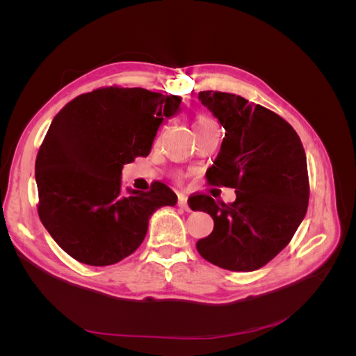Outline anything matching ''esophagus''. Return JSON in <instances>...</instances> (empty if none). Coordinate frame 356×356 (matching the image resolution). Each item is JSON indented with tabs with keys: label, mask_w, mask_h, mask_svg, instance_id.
I'll use <instances>...</instances> for the list:
<instances>
[{
	"label": "esophagus",
	"mask_w": 356,
	"mask_h": 356,
	"mask_svg": "<svg viewBox=\"0 0 356 356\" xmlns=\"http://www.w3.org/2000/svg\"><path fill=\"white\" fill-rule=\"evenodd\" d=\"M178 207L179 208H182V209H186V211H190V207H188V203H187V197L186 196H179V199H178Z\"/></svg>",
	"instance_id": "1"
}]
</instances>
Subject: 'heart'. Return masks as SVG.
I'll list each match as a JSON object with an SVG mask.
<instances>
[{
    "label": "heart",
    "instance_id": "heart-1",
    "mask_svg": "<svg viewBox=\"0 0 356 356\" xmlns=\"http://www.w3.org/2000/svg\"><path fill=\"white\" fill-rule=\"evenodd\" d=\"M212 126H215V123L211 120V118L207 114L196 113L195 117H193V127H195L196 134L202 132V131H207V129H209ZM160 135H161V131L159 132L157 138H160Z\"/></svg>",
    "mask_w": 356,
    "mask_h": 356
}]
</instances>
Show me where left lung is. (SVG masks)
Returning <instances> with one entry per match:
<instances>
[{
    "label": "left lung",
    "mask_w": 356,
    "mask_h": 356,
    "mask_svg": "<svg viewBox=\"0 0 356 356\" xmlns=\"http://www.w3.org/2000/svg\"><path fill=\"white\" fill-rule=\"evenodd\" d=\"M199 99L225 129L220 153L207 170L208 182L236 188V200L215 202L208 195L193 200V211L213 218L212 233L196 248L225 270H257L289 243L306 215L303 144L281 115L239 95L204 90Z\"/></svg>",
    "instance_id": "8db88e82"
}]
</instances>
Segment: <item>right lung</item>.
<instances>
[{
  "mask_svg": "<svg viewBox=\"0 0 356 356\" xmlns=\"http://www.w3.org/2000/svg\"><path fill=\"white\" fill-rule=\"evenodd\" d=\"M181 98L141 88L95 89L55 115L35 160L38 215L75 260L110 266L143 243L148 220L177 195L154 181L149 191H122V169L147 157L165 117Z\"/></svg>",
  "mask_w": 356,
  "mask_h": 356,
  "instance_id": "right-lung-1",
  "label": "right lung"
}]
</instances>
